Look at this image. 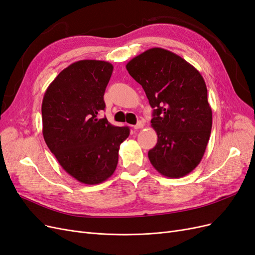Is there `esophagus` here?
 Returning a JSON list of instances; mask_svg holds the SVG:
<instances>
[{"label":"esophagus","mask_w":255,"mask_h":255,"mask_svg":"<svg viewBox=\"0 0 255 255\" xmlns=\"http://www.w3.org/2000/svg\"><path fill=\"white\" fill-rule=\"evenodd\" d=\"M144 127V122L143 121H138L137 125L134 126V128L135 129H139V128H142Z\"/></svg>","instance_id":"esophagus-1"}]
</instances>
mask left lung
Wrapping results in <instances>:
<instances>
[{
	"label": "left lung",
	"instance_id": "8db88e82",
	"mask_svg": "<svg viewBox=\"0 0 255 255\" xmlns=\"http://www.w3.org/2000/svg\"><path fill=\"white\" fill-rule=\"evenodd\" d=\"M153 110L157 143L148 153L152 166L167 177L188 174L200 164L212 129L207 89L197 69L176 54L153 48L127 64Z\"/></svg>",
	"mask_w": 255,
	"mask_h": 255
}]
</instances>
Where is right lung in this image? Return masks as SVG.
Returning <instances> with one entry per match:
<instances>
[{"mask_svg":"<svg viewBox=\"0 0 255 255\" xmlns=\"http://www.w3.org/2000/svg\"><path fill=\"white\" fill-rule=\"evenodd\" d=\"M113 69L103 60L76 61L56 76L42 100L45 143L67 173L87 185L113 175L120 144L129 135L128 127L99 117Z\"/></svg>","mask_w":255,"mask_h":255,"instance_id":"right-lung-1","label":"right lung"}]
</instances>
